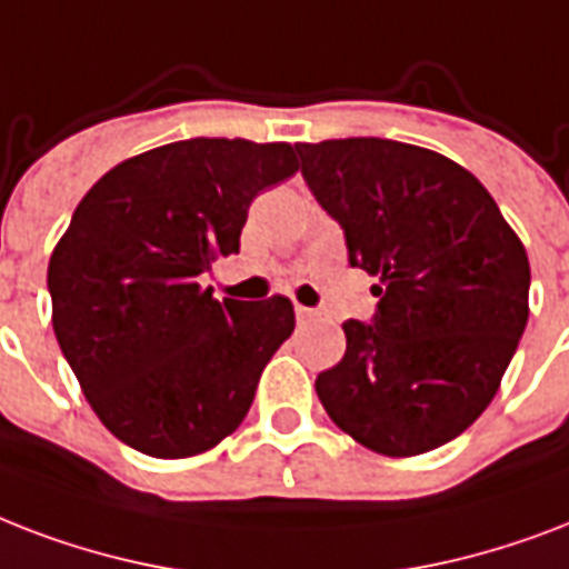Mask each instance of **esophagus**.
<instances>
[{"instance_id":"34e87169","label":"esophagus","mask_w":569,"mask_h":569,"mask_svg":"<svg viewBox=\"0 0 569 569\" xmlns=\"http://www.w3.org/2000/svg\"><path fill=\"white\" fill-rule=\"evenodd\" d=\"M297 320H299V323H315V320H320V315H317L315 308L297 306Z\"/></svg>"}]
</instances>
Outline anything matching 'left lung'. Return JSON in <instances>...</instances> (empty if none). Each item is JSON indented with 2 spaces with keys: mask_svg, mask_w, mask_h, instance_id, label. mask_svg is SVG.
<instances>
[{
  "mask_svg": "<svg viewBox=\"0 0 569 569\" xmlns=\"http://www.w3.org/2000/svg\"><path fill=\"white\" fill-rule=\"evenodd\" d=\"M302 178L377 279L373 323L317 373L335 425L386 457L460 436L490 407L528 323L526 246L472 171L391 139L299 142Z\"/></svg>",
  "mask_w": 569,
  "mask_h": 569,
  "instance_id": "1",
  "label": "left lung"
}]
</instances>
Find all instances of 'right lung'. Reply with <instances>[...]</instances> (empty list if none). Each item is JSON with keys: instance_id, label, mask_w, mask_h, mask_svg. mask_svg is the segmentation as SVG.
Returning a JSON list of instances; mask_svg holds the SVG:
<instances>
[{"instance_id": "right-lung-1", "label": "right lung", "mask_w": 569, "mask_h": 569, "mask_svg": "<svg viewBox=\"0 0 569 569\" xmlns=\"http://www.w3.org/2000/svg\"><path fill=\"white\" fill-rule=\"evenodd\" d=\"M299 169L288 142L187 139L118 162L52 249V329L106 430L160 460L210 451L293 332L288 297L213 299L249 204Z\"/></svg>"}]
</instances>
